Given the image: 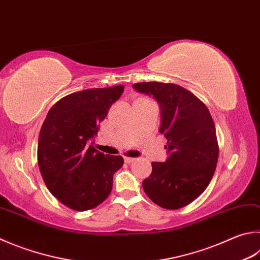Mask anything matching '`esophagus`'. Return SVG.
I'll use <instances>...</instances> for the list:
<instances>
[{"mask_svg":"<svg viewBox=\"0 0 260 260\" xmlns=\"http://www.w3.org/2000/svg\"><path fill=\"white\" fill-rule=\"evenodd\" d=\"M124 160H125V162L126 164H132V162H133V161H135V158H129V157H125L124 158Z\"/></svg>","mask_w":260,"mask_h":260,"instance_id":"obj_1","label":"esophagus"}]
</instances>
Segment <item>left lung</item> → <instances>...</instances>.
Listing matches in <instances>:
<instances>
[{"mask_svg":"<svg viewBox=\"0 0 260 260\" xmlns=\"http://www.w3.org/2000/svg\"><path fill=\"white\" fill-rule=\"evenodd\" d=\"M133 88L158 102L159 132L167 139L166 161L152 162L143 190L155 205L179 209L206 190L215 173L218 144L214 121L208 108L176 84L138 83Z\"/></svg>","mask_w":260,"mask_h":260,"instance_id":"1","label":"left lung"}]
</instances>
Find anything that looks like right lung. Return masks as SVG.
Listing matches in <instances>:
<instances>
[{
	"label": "right lung",
	"instance_id": "obj_1",
	"mask_svg": "<svg viewBox=\"0 0 260 260\" xmlns=\"http://www.w3.org/2000/svg\"><path fill=\"white\" fill-rule=\"evenodd\" d=\"M124 92L122 85L91 88L64 96L42 125L37 161L46 187L61 204L78 211L95 208L112 188L124 159L94 148L101 121Z\"/></svg>",
	"mask_w": 260,
	"mask_h": 260
}]
</instances>
